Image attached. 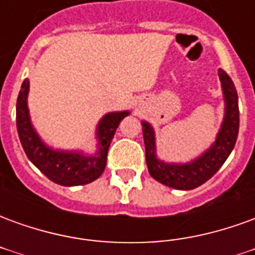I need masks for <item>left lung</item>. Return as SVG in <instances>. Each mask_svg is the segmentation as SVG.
I'll return each mask as SVG.
<instances>
[{
  "label": "left lung",
  "mask_w": 255,
  "mask_h": 255,
  "mask_svg": "<svg viewBox=\"0 0 255 255\" xmlns=\"http://www.w3.org/2000/svg\"><path fill=\"white\" fill-rule=\"evenodd\" d=\"M225 100V116L221 129L213 146L199 158L190 164H165L155 158L154 131L149 123L143 122V139L146 147V164L157 182L177 190H192L208 182L219 171L234 149L239 132V105L238 94L228 73L219 69Z\"/></svg>",
  "instance_id": "obj_1"
}]
</instances>
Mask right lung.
I'll list each match as a JSON object with an SVG mask.
<instances>
[{
  "label": "right lung",
  "mask_w": 255,
  "mask_h": 255,
  "mask_svg": "<svg viewBox=\"0 0 255 255\" xmlns=\"http://www.w3.org/2000/svg\"><path fill=\"white\" fill-rule=\"evenodd\" d=\"M30 83L25 79L21 84L17 104H16V126L20 142L25 154L39 171L52 182L61 186H82L94 182L105 169L108 150L119 124L129 112L108 113L100 122L97 129V138L100 142V150L95 155H86L80 153L58 151L47 147L35 129L32 128L27 108V95Z\"/></svg>",
  "instance_id": "obj_1"
}]
</instances>
